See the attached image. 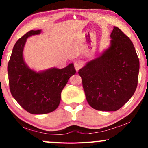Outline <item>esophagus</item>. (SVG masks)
<instances>
[{
	"label": "esophagus",
	"instance_id": "1",
	"mask_svg": "<svg viewBox=\"0 0 148 148\" xmlns=\"http://www.w3.org/2000/svg\"><path fill=\"white\" fill-rule=\"evenodd\" d=\"M83 64H83L82 61L81 60H76L74 62V67H75V69L76 71H79V69L83 67Z\"/></svg>",
	"mask_w": 148,
	"mask_h": 148
}]
</instances>
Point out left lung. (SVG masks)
Returning <instances> with one entry per match:
<instances>
[{"label": "left lung", "mask_w": 148, "mask_h": 148, "mask_svg": "<svg viewBox=\"0 0 148 148\" xmlns=\"http://www.w3.org/2000/svg\"><path fill=\"white\" fill-rule=\"evenodd\" d=\"M108 48L79 69L88 103L98 111H115L137 88L139 60L133 43L113 27Z\"/></svg>", "instance_id": "obj_1"}]
</instances>
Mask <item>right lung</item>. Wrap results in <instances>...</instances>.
I'll return each mask as SVG.
<instances>
[{
	"instance_id": "obj_1",
	"label": "right lung",
	"mask_w": 148,
	"mask_h": 148,
	"mask_svg": "<svg viewBox=\"0 0 148 148\" xmlns=\"http://www.w3.org/2000/svg\"><path fill=\"white\" fill-rule=\"evenodd\" d=\"M41 31L30 30L16 42L8 65L12 95L31 114H46L55 111L60 103L61 92L76 73L73 63L62 69L52 67L41 72L27 65L23 57L27 38L39 35Z\"/></svg>"
}]
</instances>
